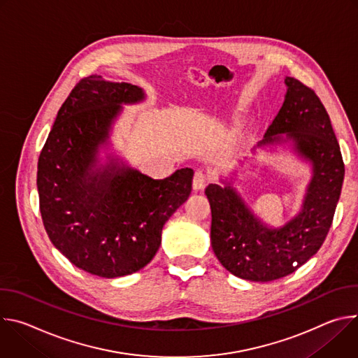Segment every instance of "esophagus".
Instances as JSON below:
<instances>
[{
	"mask_svg": "<svg viewBox=\"0 0 358 358\" xmlns=\"http://www.w3.org/2000/svg\"><path fill=\"white\" fill-rule=\"evenodd\" d=\"M207 182H208V176L203 173V171H201V170H196L195 171V174H194V178H192V187H194V189H203V187L207 185Z\"/></svg>",
	"mask_w": 358,
	"mask_h": 358,
	"instance_id": "34e87169",
	"label": "esophagus"
}]
</instances>
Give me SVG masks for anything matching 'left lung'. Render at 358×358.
<instances>
[{
	"label": "left lung",
	"mask_w": 358,
	"mask_h": 358,
	"mask_svg": "<svg viewBox=\"0 0 358 358\" xmlns=\"http://www.w3.org/2000/svg\"><path fill=\"white\" fill-rule=\"evenodd\" d=\"M285 83L283 105L259 145L292 140L301 157L312 162L313 178L299 215L271 229L229 185L206 188L214 253L227 271L252 282L285 278L316 255L331 227L344 178L340 145L319 96L294 78Z\"/></svg>",
	"instance_id": "8db88e82"
}]
</instances>
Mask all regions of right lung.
<instances>
[{
    "instance_id": "add662e5",
    "label": "right lung",
    "mask_w": 358,
    "mask_h": 358,
    "mask_svg": "<svg viewBox=\"0 0 358 358\" xmlns=\"http://www.w3.org/2000/svg\"><path fill=\"white\" fill-rule=\"evenodd\" d=\"M144 99L140 87L80 79L50 130L38 160L36 185L43 227L79 269L119 278L144 268L162 243L167 220L191 194V169L152 180L110 163L93 171L122 103Z\"/></svg>"
}]
</instances>
